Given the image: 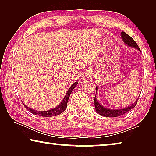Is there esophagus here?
I'll return each mask as SVG.
<instances>
[{
	"label": "esophagus",
	"instance_id": "1",
	"mask_svg": "<svg viewBox=\"0 0 156 156\" xmlns=\"http://www.w3.org/2000/svg\"><path fill=\"white\" fill-rule=\"evenodd\" d=\"M84 76L86 79H89L93 77V72L91 71V69H88L85 72V73L84 74Z\"/></svg>",
	"mask_w": 156,
	"mask_h": 156
}]
</instances>
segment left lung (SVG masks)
Segmentation results:
<instances>
[{
  "mask_svg": "<svg viewBox=\"0 0 156 156\" xmlns=\"http://www.w3.org/2000/svg\"><path fill=\"white\" fill-rule=\"evenodd\" d=\"M121 38H122L123 41L124 42V43L126 44H127V45H129L130 47H133V48H135L137 49L138 50L140 51V48H138L137 43H136L135 40H134L131 36L127 35L125 32H121ZM97 91H98V87L97 86V87H96V94H97ZM138 98L136 99V101L134 102L133 104H131V106H128L126 108H121V109H109V108L104 107V106H102L101 104H100L99 103V101H97L96 96L94 97V106H95V108H96V111H97V112L99 114L101 115V116H106V117H116V116H121V115L126 114V113L129 112L130 110H131L132 108L135 107L136 104H137L138 102Z\"/></svg>",
  "mask_w": 156,
  "mask_h": 156,
  "instance_id": "obj_1",
  "label": "left lung"
}]
</instances>
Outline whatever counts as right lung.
I'll return each mask as SVG.
<instances>
[{"label":"right lung","mask_w":156,"mask_h":156,"mask_svg":"<svg viewBox=\"0 0 156 156\" xmlns=\"http://www.w3.org/2000/svg\"><path fill=\"white\" fill-rule=\"evenodd\" d=\"M78 84V82L76 81V82H74V84H72L71 87H70V88L69 89V90L67 91V92L66 93L65 97L63 99L61 103L59 104V106H57V107L52 108V109H50L48 111H44V112H39V111L34 110V109H33V108L27 107V106H26L25 105H24L25 107L30 112H31L32 114L37 115V116H44V117H52V116H57V115L60 114L61 113H62L67 108V104L68 99H69V96H70V94H71L72 90H73L74 88L76 86V84Z\"/></svg>","instance_id":"add662e5"}]
</instances>
